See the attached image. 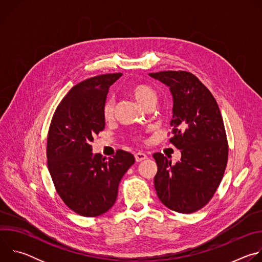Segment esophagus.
<instances>
[{
    "label": "esophagus",
    "mask_w": 262,
    "mask_h": 262,
    "mask_svg": "<svg viewBox=\"0 0 262 262\" xmlns=\"http://www.w3.org/2000/svg\"><path fill=\"white\" fill-rule=\"evenodd\" d=\"M135 159H136L137 162H142V161L147 159V156L145 154H143V152H137L135 155Z\"/></svg>",
    "instance_id": "esophagus-1"
}]
</instances>
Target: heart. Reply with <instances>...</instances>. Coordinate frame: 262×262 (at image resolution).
Masks as SVG:
<instances>
[{
	"instance_id": "obj_1",
	"label": "heart",
	"mask_w": 262,
	"mask_h": 262,
	"mask_svg": "<svg viewBox=\"0 0 262 262\" xmlns=\"http://www.w3.org/2000/svg\"><path fill=\"white\" fill-rule=\"evenodd\" d=\"M130 95L134 97V99L144 108L147 106L157 103L158 100V93L157 91L149 85L146 84H137L133 86L129 89ZM115 110V103L113 98H108L104 102L103 105V115L106 119H110L113 117Z\"/></svg>"
}]
</instances>
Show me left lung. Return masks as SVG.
<instances>
[{
  "instance_id": "1",
  "label": "left lung",
  "mask_w": 262,
  "mask_h": 262,
  "mask_svg": "<svg viewBox=\"0 0 262 262\" xmlns=\"http://www.w3.org/2000/svg\"><path fill=\"white\" fill-rule=\"evenodd\" d=\"M151 78L169 87L173 98L170 142L181 152L175 165L157 152L155 188L168 208L192 213L212 198L225 172L228 143L219 105L210 91L188 71H160Z\"/></svg>"
}]
</instances>
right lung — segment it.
I'll return each mask as SVG.
<instances>
[{"instance_id":"right-lung-1","label":"right lung","mask_w":262,"mask_h":262,"mask_svg":"<svg viewBox=\"0 0 262 262\" xmlns=\"http://www.w3.org/2000/svg\"><path fill=\"white\" fill-rule=\"evenodd\" d=\"M122 73L101 74L70 89L53 116L47 146L48 168L64 203L83 216H97L114 205L118 185L135 157L93 155V136L104 128L103 105L110 86Z\"/></svg>"}]
</instances>
